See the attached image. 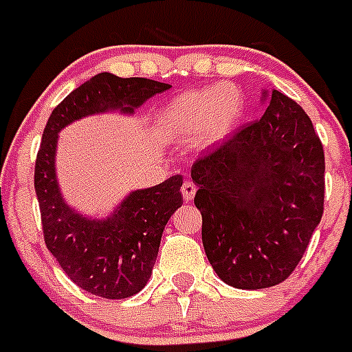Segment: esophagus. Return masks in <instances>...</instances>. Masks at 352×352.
<instances>
[{"label":"esophagus","mask_w":352,"mask_h":352,"mask_svg":"<svg viewBox=\"0 0 352 352\" xmlns=\"http://www.w3.org/2000/svg\"><path fill=\"white\" fill-rule=\"evenodd\" d=\"M196 185L190 182H185L182 185V194H183V201L185 203H188V201H192V197H194V194H196Z\"/></svg>","instance_id":"esophagus-1"}]
</instances>
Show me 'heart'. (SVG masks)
I'll use <instances>...</instances> for the list:
<instances>
[{"label": "heart", "instance_id": "1", "mask_svg": "<svg viewBox=\"0 0 352 352\" xmlns=\"http://www.w3.org/2000/svg\"><path fill=\"white\" fill-rule=\"evenodd\" d=\"M242 110V96L235 87H203L170 99L158 116V128L170 139L199 135L205 146H213L235 130Z\"/></svg>", "mask_w": 352, "mask_h": 352}]
</instances>
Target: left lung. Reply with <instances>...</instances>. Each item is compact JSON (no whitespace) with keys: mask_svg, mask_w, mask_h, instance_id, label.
Wrapping results in <instances>:
<instances>
[{"mask_svg":"<svg viewBox=\"0 0 352 352\" xmlns=\"http://www.w3.org/2000/svg\"><path fill=\"white\" fill-rule=\"evenodd\" d=\"M262 96L263 116L190 170L208 262L242 290L292 274L324 212V149L310 117L279 90Z\"/></svg>","mask_w":352,"mask_h":352,"instance_id":"1","label":"left lung"}]
</instances>
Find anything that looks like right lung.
I'll return each mask as SVG.
<instances>
[{"label":"right lung","instance_id":"right-lung-1","mask_svg":"<svg viewBox=\"0 0 352 352\" xmlns=\"http://www.w3.org/2000/svg\"><path fill=\"white\" fill-rule=\"evenodd\" d=\"M167 89L169 83L147 78L99 73L51 112L42 133L35 194L44 242L78 287L104 299H126L146 287L165 224L183 205V176L176 174L160 185L130 192L108 217H87L69 206L60 192L55 170L58 133L71 122L96 113L131 116L147 99Z\"/></svg>","mask_w":352,"mask_h":352}]
</instances>
